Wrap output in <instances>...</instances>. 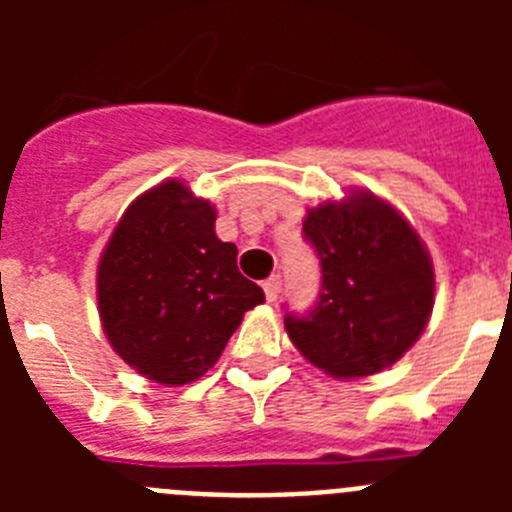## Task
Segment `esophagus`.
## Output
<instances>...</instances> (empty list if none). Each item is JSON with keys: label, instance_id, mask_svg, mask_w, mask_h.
Instances as JSON below:
<instances>
[{"label": "esophagus", "instance_id": "1", "mask_svg": "<svg viewBox=\"0 0 512 512\" xmlns=\"http://www.w3.org/2000/svg\"><path fill=\"white\" fill-rule=\"evenodd\" d=\"M279 292H282V277H279V274H274V277H269V279H266V282H264V295H266V300H269V302H277Z\"/></svg>", "mask_w": 512, "mask_h": 512}]
</instances>
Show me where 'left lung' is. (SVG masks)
Listing matches in <instances>:
<instances>
[{
	"label": "left lung",
	"instance_id": "8db88e82",
	"mask_svg": "<svg viewBox=\"0 0 512 512\" xmlns=\"http://www.w3.org/2000/svg\"><path fill=\"white\" fill-rule=\"evenodd\" d=\"M305 241L320 259L318 300L284 328L330 377H369L420 338L433 310V264L418 233L369 192L307 210Z\"/></svg>",
	"mask_w": 512,
	"mask_h": 512
}]
</instances>
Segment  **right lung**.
<instances>
[{
    "label": "right lung",
    "instance_id": "1",
    "mask_svg": "<svg viewBox=\"0 0 512 512\" xmlns=\"http://www.w3.org/2000/svg\"><path fill=\"white\" fill-rule=\"evenodd\" d=\"M235 259L238 248L215 235V207L182 182L140 194L97 271L99 318L117 356L158 384L200 379L243 312L264 302Z\"/></svg>",
    "mask_w": 512,
    "mask_h": 512
}]
</instances>
